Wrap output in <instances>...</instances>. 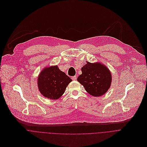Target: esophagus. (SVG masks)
Wrapping results in <instances>:
<instances>
[{
    "label": "esophagus",
    "instance_id": "obj_1",
    "mask_svg": "<svg viewBox=\"0 0 147 147\" xmlns=\"http://www.w3.org/2000/svg\"><path fill=\"white\" fill-rule=\"evenodd\" d=\"M76 78H77L76 76H72V79L73 80H76Z\"/></svg>",
    "mask_w": 147,
    "mask_h": 147
}]
</instances>
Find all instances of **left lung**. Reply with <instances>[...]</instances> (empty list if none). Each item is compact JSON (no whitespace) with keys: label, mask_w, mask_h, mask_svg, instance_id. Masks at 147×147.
Listing matches in <instances>:
<instances>
[{"label":"left lung","mask_w":147,"mask_h":147,"mask_svg":"<svg viewBox=\"0 0 147 147\" xmlns=\"http://www.w3.org/2000/svg\"><path fill=\"white\" fill-rule=\"evenodd\" d=\"M86 63L81 68L82 74L77 80L89 94L100 97L109 89L112 81L111 73L106 66L100 63Z\"/></svg>","instance_id":"8db88e82"}]
</instances>
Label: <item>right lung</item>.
<instances>
[{"label":"right lung","mask_w":147,"mask_h":147,"mask_svg":"<svg viewBox=\"0 0 147 147\" xmlns=\"http://www.w3.org/2000/svg\"><path fill=\"white\" fill-rule=\"evenodd\" d=\"M72 79L58 68L57 65L46 67L38 78V86L45 97L57 100L64 93Z\"/></svg>","instance_id":"right-lung-1"}]
</instances>
